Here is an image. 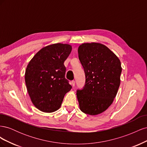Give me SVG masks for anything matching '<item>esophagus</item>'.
I'll use <instances>...</instances> for the list:
<instances>
[{"instance_id":"1","label":"esophagus","mask_w":147,"mask_h":147,"mask_svg":"<svg viewBox=\"0 0 147 147\" xmlns=\"http://www.w3.org/2000/svg\"><path fill=\"white\" fill-rule=\"evenodd\" d=\"M71 84H72V86H75V82L74 80L72 81V82H71Z\"/></svg>"}]
</instances>
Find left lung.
Masks as SVG:
<instances>
[{"label": "left lung", "mask_w": 147, "mask_h": 147, "mask_svg": "<svg viewBox=\"0 0 147 147\" xmlns=\"http://www.w3.org/2000/svg\"><path fill=\"white\" fill-rule=\"evenodd\" d=\"M78 53L86 77L83 89L77 91L80 109L90 115L100 114L112 105L117 96L121 82V62L100 43H83Z\"/></svg>", "instance_id": "left-lung-1"}]
</instances>
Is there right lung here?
<instances>
[{
    "label": "right lung",
    "mask_w": 147,
    "mask_h": 147,
    "mask_svg": "<svg viewBox=\"0 0 147 147\" xmlns=\"http://www.w3.org/2000/svg\"><path fill=\"white\" fill-rule=\"evenodd\" d=\"M72 51L69 44L57 43L43 47L26 67L25 82L31 101L42 112L58 110L64 97L72 88L65 78L64 64Z\"/></svg>",
    "instance_id": "1"
}]
</instances>
